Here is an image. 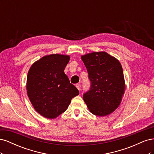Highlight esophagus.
I'll use <instances>...</instances> for the list:
<instances>
[{
    "label": "esophagus",
    "instance_id": "34e87169",
    "mask_svg": "<svg viewBox=\"0 0 154 154\" xmlns=\"http://www.w3.org/2000/svg\"><path fill=\"white\" fill-rule=\"evenodd\" d=\"M76 87L78 88V90L80 91L81 85H80V84H79V83H77V84H76Z\"/></svg>",
    "mask_w": 154,
    "mask_h": 154
}]
</instances>
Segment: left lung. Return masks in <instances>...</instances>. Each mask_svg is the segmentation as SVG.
I'll list each match as a JSON object with an SVG mask.
<instances>
[{"label": "left lung", "instance_id": "1", "mask_svg": "<svg viewBox=\"0 0 154 154\" xmlns=\"http://www.w3.org/2000/svg\"><path fill=\"white\" fill-rule=\"evenodd\" d=\"M91 82L83 99L88 110L97 116L111 114L119 106L125 92L123 68L119 60L104 51L81 56Z\"/></svg>", "mask_w": 154, "mask_h": 154}]
</instances>
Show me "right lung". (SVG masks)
<instances>
[{"label": "right lung", "instance_id": "right-lung-1", "mask_svg": "<svg viewBox=\"0 0 154 154\" xmlns=\"http://www.w3.org/2000/svg\"><path fill=\"white\" fill-rule=\"evenodd\" d=\"M69 60V55H45L32 63L27 73V96L35 110L44 118L58 117L79 94L64 73Z\"/></svg>", "mask_w": 154, "mask_h": 154}]
</instances>
